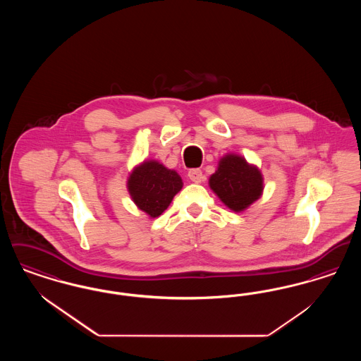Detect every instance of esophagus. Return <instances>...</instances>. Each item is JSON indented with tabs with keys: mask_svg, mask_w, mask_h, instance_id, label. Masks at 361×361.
<instances>
[{
	"mask_svg": "<svg viewBox=\"0 0 361 361\" xmlns=\"http://www.w3.org/2000/svg\"><path fill=\"white\" fill-rule=\"evenodd\" d=\"M188 177L193 183H202L204 178V174L200 169H190L188 172Z\"/></svg>",
	"mask_w": 361,
	"mask_h": 361,
	"instance_id": "1",
	"label": "esophagus"
}]
</instances>
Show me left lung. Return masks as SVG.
<instances>
[{"label": "left lung", "mask_w": 361, "mask_h": 361, "mask_svg": "<svg viewBox=\"0 0 361 361\" xmlns=\"http://www.w3.org/2000/svg\"><path fill=\"white\" fill-rule=\"evenodd\" d=\"M209 188L230 209L240 212L261 196L264 180L257 168L249 165L245 158L227 154L209 177Z\"/></svg>", "instance_id": "obj_1"}]
</instances>
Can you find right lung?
<instances>
[{"label":"right lung","mask_w":361,"mask_h":361,"mask_svg":"<svg viewBox=\"0 0 361 361\" xmlns=\"http://www.w3.org/2000/svg\"><path fill=\"white\" fill-rule=\"evenodd\" d=\"M127 187L137 208L150 218H157L183 188V180L178 173L165 168L162 164L145 161L130 174Z\"/></svg>","instance_id":"1"}]
</instances>
